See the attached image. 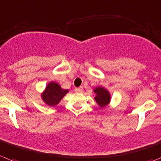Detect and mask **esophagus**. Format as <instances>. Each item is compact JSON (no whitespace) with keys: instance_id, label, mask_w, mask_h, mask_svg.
Listing matches in <instances>:
<instances>
[{"instance_id":"esophagus-1","label":"esophagus","mask_w":161,"mask_h":161,"mask_svg":"<svg viewBox=\"0 0 161 161\" xmlns=\"http://www.w3.org/2000/svg\"><path fill=\"white\" fill-rule=\"evenodd\" d=\"M75 92H78V93H80V92H83V87H79V88H75Z\"/></svg>"}]
</instances>
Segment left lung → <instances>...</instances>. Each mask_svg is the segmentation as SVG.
I'll list each match as a JSON object with an SVG mask.
<instances>
[{
	"label": "left lung",
	"mask_w": 161,
	"mask_h": 161,
	"mask_svg": "<svg viewBox=\"0 0 161 161\" xmlns=\"http://www.w3.org/2000/svg\"><path fill=\"white\" fill-rule=\"evenodd\" d=\"M95 92L96 97H94L96 102L97 103L100 108H104L109 104L111 101V96H110L109 92L103 88V87H97L93 90Z\"/></svg>",
	"instance_id": "1"
}]
</instances>
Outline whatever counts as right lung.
I'll use <instances>...</instances> for the list:
<instances>
[{"label": "right lung", "instance_id": "right-lung-1", "mask_svg": "<svg viewBox=\"0 0 161 161\" xmlns=\"http://www.w3.org/2000/svg\"><path fill=\"white\" fill-rule=\"evenodd\" d=\"M68 92L69 90L63 89L59 84L52 81L48 84L41 97L46 104L49 106H56L68 93Z\"/></svg>", "mask_w": 161, "mask_h": 161}]
</instances>
